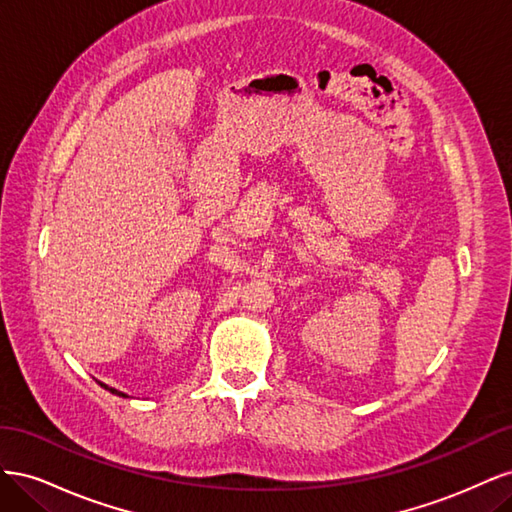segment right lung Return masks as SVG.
Instances as JSON below:
<instances>
[{
  "mask_svg": "<svg viewBox=\"0 0 512 512\" xmlns=\"http://www.w3.org/2000/svg\"><path fill=\"white\" fill-rule=\"evenodd\" d=\"M100 386H104V389H106V391H111V393H115V395H121V397H126V395H123V393H119L117 389H111V386H106V384H102V382H100Z\"/></svg>",
  "mask_w": 512,
  "mask_h": 512,
  "instance_id": "obj_1",
  "label": "right lung"
}]
</instances>
